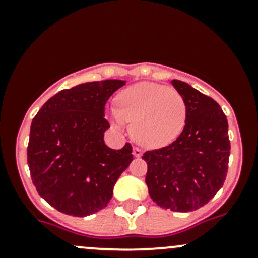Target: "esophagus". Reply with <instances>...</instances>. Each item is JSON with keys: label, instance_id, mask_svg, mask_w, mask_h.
Wrapping results in <instances>:
<instances>
[{"label": "esophagus", "instance_id": "34e87169", "mask_svg": "<svg viewBox=\"0 0 258 258\" xmlns=\"http://www.w3.org/2000/svg\"><path fill=\"white\" fill-rule=\"evenodd\" d=\"M142 155V150L140 147H134V156L135 157H140Z\"/></svg>", "mask_w": 258, "mask_h": 258}]
</instances>
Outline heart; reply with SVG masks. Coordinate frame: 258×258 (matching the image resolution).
Here are the masks:
<instances>
[{
	"instance_id": "b5f03b06",
	"label": "heart",
	"mask_w": 258,
	"mask_h": 258,
	"mask_svg": "<svg viewBox=\"0 0 258 258\" xmlns=\"http://www.w3.org/2000/svg\"><path fill=\"white\" fill-rule=\"evenodd\" d=\"M117 107L108 111L117 127L132 123V135L146 147H162L175 141L183 131L187 105L183 96L158 83L140 82L117 96Z\"/></svg>"
}]
</instances>
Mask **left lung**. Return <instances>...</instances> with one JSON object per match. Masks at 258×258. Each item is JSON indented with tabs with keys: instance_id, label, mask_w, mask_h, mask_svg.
<instances>
[{
	"instance_id": "left-lung-1",
	"label": "left lung",
	"mask_w": 258,
	"mask_h": 258,
	"mask_svg": "<svg viewBox=\"0 0 258 258\" xmlns=\"http://www.w3.org/2000/svg\"><path fill=\"white\" fill-rule=\"evenodd\" d=\"M171 83L186 101V124L172 144L144 153L146 184L160 207L189 212L209 204L223 186L231 150L228 123L213 98L182 81Z\"/></svg>"
}]
</instances>
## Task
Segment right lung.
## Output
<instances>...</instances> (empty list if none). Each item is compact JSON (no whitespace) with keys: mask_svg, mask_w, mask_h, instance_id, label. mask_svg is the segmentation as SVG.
Instances as JSON below:
<instances>
[{"mask_svg":"<svg viewBox=\"0 0 258 258\" xmlns=\"http://www.w3.org/2000/svg\"><path fill=\"white\" fill-rule=\"evenodd\" d=\"M124 83L106 80L62 90L32 119L27 147L31 178L38 195L59 212L85 217L105 209L114 183L131 163L128 142L112 150L103 141L110 128L106 102Z\"/></svg>","mask_w":258,"mask_h":258,"instance_id":"obj_1","label":"right lung"}]
</instances>
